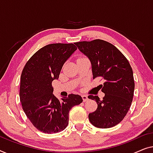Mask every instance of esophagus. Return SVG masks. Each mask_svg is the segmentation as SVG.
I'll return each instance as SVG.
<instances>
[{"label":"esophagus","instance_id":"obj_1","mask_svg":"<svg viewBox=\"0 0 153 153\" xmlns=\"http://www.w3.org/2000/svg\"><path fill=\"white\" fill-rule=\"evenodd\" d=\"M82 98L84 102H85V101H87L88 100L87 96H86V95H82Z\"/></svg>","mask_w":153,"mask_h":153}]
</instances>
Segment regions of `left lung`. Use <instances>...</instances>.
<instances>
[{
    "mask_svg": "<svg viewBox=\"0 0 153 153\" xmlns=\"http://www.w3.org/2000/svg\"><path fill=\"white\" fill-rule=\"evenodd\" d=\"M75 44L91 62L93 78L101 77L105 81L100 85L105 94L102 100L98 96H88L98 104L96 110L89 114V121L99 128L117 126L128 113L134 96V77L128 60L117 47L104 40Z\"/></svg>",
    "mask_w": 153,
    "mask_h": 153,
    "instance_id": "obj_1",
    "label": "left lung"
}]
</instances>
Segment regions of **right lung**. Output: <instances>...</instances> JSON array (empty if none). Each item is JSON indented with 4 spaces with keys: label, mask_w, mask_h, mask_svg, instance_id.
Listing matches in <instances>:
<instances>
[{
    "label": "right lung",
    "mask_w": 153,
    "mask_h": 153,
    "mask_svg": "<svg viewBox=\"0 0 153 153\" xmlns=\"http://www.w3.org/2000/svg\"><path fill=\"white\" fill-rule=\"evenodd\" d=\"M76 50L74 44H48L34 53L23 68L20 100L25 115L41 132L53 134L64 130L71 109L82 102L77 94L59 100L53 94L52 82L59 78L64 64Z\"/></svg>",
    "instance_id": "add662e5"
}]
</instances>
